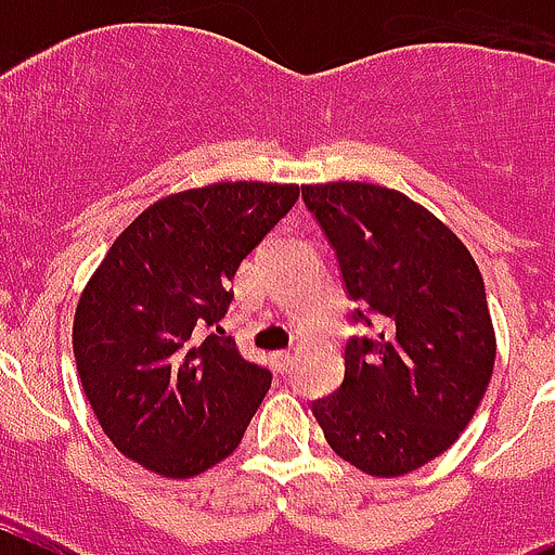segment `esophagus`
Listing matches in <instances>:
<instances>
[{
  "label": "esophagus",
  "mask_w": 555,
  "mask_h": 555,
  "mask_svg": "<svg viewBox=\"0 0 555 555\" xmlns=\"http://www.w3.org/2000/svg\"><path fill=\"white\" fill-rule=\"evenodd\" d=\"M271 362L279 373H287L289 367H293V362H296V357H293L289 351H276V353H271Z\"/></svg>",
  "instance_id": "esophagus-1"
}]
</instances>
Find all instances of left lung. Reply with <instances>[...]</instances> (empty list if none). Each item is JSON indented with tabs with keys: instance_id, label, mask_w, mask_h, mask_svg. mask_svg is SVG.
Segmentation results:
<instances>
[{
	"instance_id": "8db88e82",
	"label": "left lung",
	"mask_w": 555,
	"mask_h": 555,
	"mask_svg": "<svg viewBox=\"0 0 555 555\" xmlns=\"http://www.w3.org/2000/svg\"><path fill=\"white\" fill-rule=\"evenodd\" d=\"M337 251L348 296L376 339L346 346V378L312 403L339 459L367 476L412 473L459 439L495 367V328L476 259L423 204L371 182L304 184ZM353 321L371 318L357 309Z\"/></svg>"
}]
</instances>
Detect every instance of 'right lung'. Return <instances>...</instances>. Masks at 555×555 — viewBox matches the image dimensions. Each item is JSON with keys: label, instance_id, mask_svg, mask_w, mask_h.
<instances>
[{"label": "right lung", "instance_id": "add662e5", "mask_svg": "<svg viewBox=\"0 0 555 555\" xmlns=\"http://www.w3.org/2000/svg\"><path fill=\"white\" fill-rule=\"evenodd\" d=\"M298 184L216 182L146 207L104 254L74 314L85 398L118 451L191 478L241 446L271 389L227 314L243 259L298 202Z\"/></svg>", "mask_w": 555, "mask_h": 555}]
</instances>
